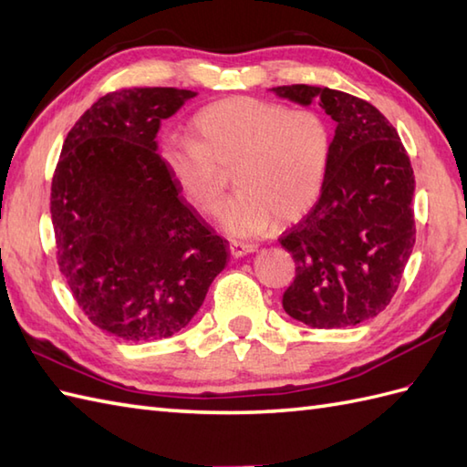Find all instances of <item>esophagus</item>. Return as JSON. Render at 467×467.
I'll return each mask as SVG.
<instances>
[{"label": "esophagus", "instance_id": "34e87169", "mask_svg": "<svg viewBox=\"0 0 467 467\" xmlns=\"http://www.w3.org/2000/svg\"><path fill=\"white\" fill-rule=\"evenodd\" d=\"M255 245L254 244H242V242H232L230 244V254L234 257H244L247 254H254Z\"/></svg>", "mask_w": 467, "mask_h": 467}]
</instances>
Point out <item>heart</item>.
I'll use <instances>...</instances> for the list:
<instances>
[{"instance_id":"obj_1","label":"heart","mask_w":467,"mask_h":467,"mask_svg":"<svg viewBox=\"0 0 467 467\" xmlns=\"http://www.w3.org/2000/svg\"><path fill=\"white\" fill-rule=\"evenodd\" d=\"M188 142H168L161 161L178 192L206 218L222 212L227 170L240 190L222 213L237 237L287 225L311 210L323 188L328 129L311 109L255 97H225L200 109Z\"/></svg>"}]
</instances>
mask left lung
<instances>
[{
  "label": "left lung",
  "instance_id": "1",
  "mask_svg": "<svg viewBox=\"0 0 467 467\" xmlns=\"http://www.w3.org/2000/svg\"><path fill=\"white\" fill-rule=\"evenodd\" d=\"M273 90L337 122L321 196L279 240L295 259L283 309L313 328L365 323L392 301L416 242L410 156L367 100L313 85Z\"/></svg>",
  "mask_w": 467,
  "mask_h": 467
}]
</instances>
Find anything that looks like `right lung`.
Segmentation results:
<instances>
[{
	"label": "right lung",
	"instance_id": "right-lung-1",
	"mask_svg": "<svg viewBox=\"0 0 467 467\" xmlns=\"http://www.w3.org/2000/svg\"><path fill=\"white\" fill-rule=\"evenodd\" d=\"M194 90L100 97L67 134L51 182L57 264L87 319L122 340H161L198 313L227 264L156 152L161 122Z\"/></svg>",
	"mask_w": 467,
	"mask_h": 467
}]
</instances>
